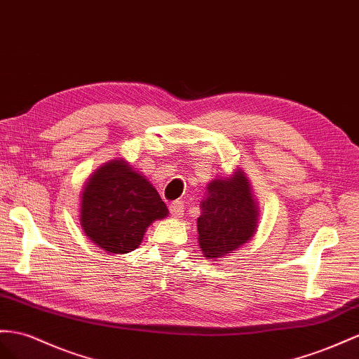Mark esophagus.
I'll return each instance as SVG.
<instances>
[{
    "label": "esophagus",
    "instance_id": "1",
    "mask_svg": "<svg viewBox=\"0 0 359 359\" xmlns=\"http://www.w3.org/2000/svg\"><path fill=\"white\" fill-rule=\"evenodd\" d=\"M170 212L174 218H180L183 215V203L182 201H172L170 205Z\"/></svg>",
    "mask_w": 359,
    "mask_h": 359
}]
</instances>
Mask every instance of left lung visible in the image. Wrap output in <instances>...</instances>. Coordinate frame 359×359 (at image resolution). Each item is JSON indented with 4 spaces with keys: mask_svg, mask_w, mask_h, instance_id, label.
<instances>
[{
    "mask_svg": "<svg viewBox=\"0 0 359 359\" xmlns=\"http://www.w3.org/2000/svg\"><path fill=\"white\" fill-rule=\"evenodd\" d=\"M200 208L198 243L206 258H223L252 240L256 232L258 208L243 171L210 182Z\"/></svg>",
    "mask_w": 359,
    "mask_h": 359,
    "instance_id": "1",
    "label": "left lung"
}]
</instances>
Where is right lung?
I'll return each instance as SVG.
<instances>
[{
  "mask_svg": "<svg viewBox=\"0 0 359 359\" xmlns=\"http://www.w3.org/2000/svg\"><path fill=\"white\" fill-rule=\"evenodd\" d=\"M80 210L85 233L107 253L137 249L150 223L168 215L158 191L124 161H110L92 174Z\"/></svg>",
  "mask_w": 359,
  "mask_h": 359,
  "instance_id": "1",
  "label": "right lung"
}]
</instances>
